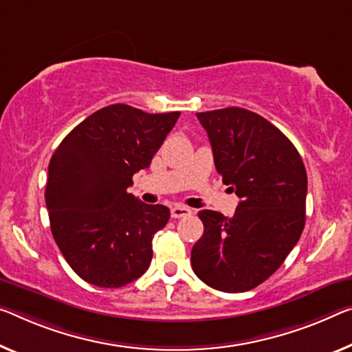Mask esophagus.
<instances>
[{"instance_id": "obj_1", "label": "esophagus", "mask_w": 352, "mask_h": 352, "mask_svg": "<svg viewBox=\"0 0 352 352\" xmlns=\"http://www.w3.org/2000/svg\"><path fill=\"white\" fill-rule=\"evenodd\" d=\"M192 214V209L187 206H181V204H176V206L171 208V217L173 219H182L187 217V215Z\"/></svg>"}]
</instances>
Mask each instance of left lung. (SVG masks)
Here are the masks:
<instances>
[{
    "label": "left lung",
    "instance_id": "obj_1",
    "mask_svg": "<svg viewBox=\"0 0 352 352\" xmlns=\"http://www.w3.org/2000/svg\"><path fill=\"white\" fill-rule=\"evenodd\" d=\"M223 184L241 198L232 217L199 210L192 248L199 280L223 293L256 288L282 266L304 231L307 171L294 144L245 108L197 113Z\"/></svg>",
    "mask_w": 352,
    "mask_h": 352
}]
</instances>
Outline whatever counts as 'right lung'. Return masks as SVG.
<instances>
[{
	"instance_id": "add662e5",
	"label": "right lung",
	"mask_w": 352,
	"mask_h": 352,
	"mask_svg": "<svg viewBox=\"0 0 352 352\" xmlns=\"http://www.w3.org/2000/svg\"><path fill=\"white\" fill-rule=\"evenodd\" d=\"M179 115L108 105L80 122L52 155L45 188L52 234L85 282L121 288L149 267L153 237L170 209L142 203L127 187L151 165Z\"/></svg>"
}]
</instances>
